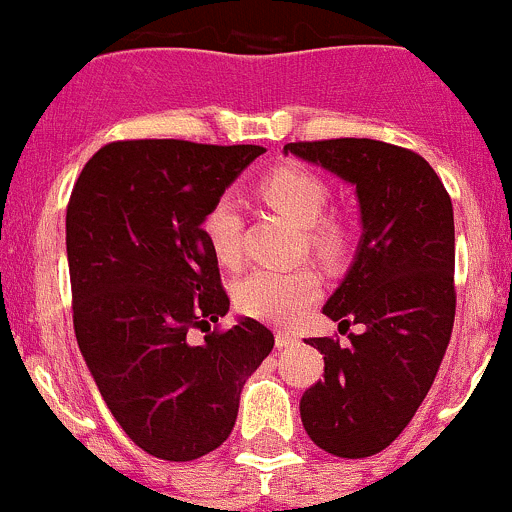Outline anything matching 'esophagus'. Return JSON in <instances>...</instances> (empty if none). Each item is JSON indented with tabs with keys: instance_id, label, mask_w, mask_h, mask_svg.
I'll list each match as a JSON object with an SVG mask.
<instances>
[{
	"instance_id": "1",
	"label": "esophagus",
	"mask_w": 512,
	"mask_h": 512,
	"mask_svg": "<svg viewBox=\"0 0 512 512\" xmlns=\"http://www.w3.org/2000/svg\"><path fill=\"white\" fill-rule=\"evenodd\" d=\"M297 342V337H294V334H289V332H277V337H275V344L280 349H285V347H292V344Z\"/></svg>"
}]
</instances>
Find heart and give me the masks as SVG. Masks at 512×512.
Here are the masks:
<instances>
[{"label":"heart","instance_id":"heart-1","mask_svg":"<svg viewBox=\"0 0 512 512\" xmlns=\"http://www.w3.org/2000/svg\"><path fill=\"white\" fill-rule=\"evenodd\" d=\"M260 193L272 208L304 227L307 245L327 262H339L347 252L349 232L342 220L324 215L329 208V185L302 165L272 170L260 183ZM205 242L215 260L237 267L242 260V215L235 195H220L203 215ZM319 275L312 267L294 270H252L235 285V304L247 317L270 324H292L317 299Z\"/></svg>","mask_w":512,"mask_h":512}]
</instances>
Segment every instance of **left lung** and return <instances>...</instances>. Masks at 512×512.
<instances>
[{
  "label": "left lung",
  "instance_id": "left-lung-1",
  "mask_svg": "<svg viewBox=\"0 0 512 512\" xmlns=\"http://www.w3.org/2000/svg\"><path fill=\"white\" fill-rule=\"evenodd\" d=\"M356 188L361 240L322 312L361 334L304 339L324 354V381L299 401L304 431L339 458L384 451L431 389L456 317L453 205L436 170L409 148L371 138L287 143Z\"/></svg>",
  "mask_w": 512,
  "mask_h": 512
}]
</instances>
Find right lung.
Listing matches in <instances>:
<instances>
[{
	"label": "right lung",
	"mask_w": 512,
	"mask_h": 512,
	"mask_svg": "<svg viewBox=\"0 0 512 512\" xmlns=\"http://www.w3.org/2000/svg\"><path fill=\"white\" fill-rule=\"evenodd\" d=\"M262 146L116 141L84 165L66 208L74 332L126 436L163 461H195L235 426L247 376L275 347L230 299L203 215ZM190 328L206 332L200 345Z\"/></svg>",
	"instance_id": "obj_1"
}]
</instances>
